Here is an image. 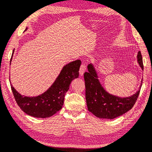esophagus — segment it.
I'll return each mask as SVG.
<instances>
[{
    "label": "esophagus",
    "instance_id": "34e87169",
    "mask_svg": "<svg viewBox=\"0 0 152 152\" xmlns=\"http://www.w3.org/2000/svg\"><path fill=\"white\" fill-rule=\"evenodd\" d=\"M86 64L82 63V64H81V66H80V71H79V72H80V75L82 76L83 74H84V72L86 71Z\"/></svg>",
    "mask_w": 152,
    "mask_h": 152
}]
</instances>
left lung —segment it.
<instances>
[{
  "label": "left lung",
  "mask_w": 152,
  "mask_h": 152,
  "mask_svg": "<svg viewBox=\"0 0 152 152\" xmlns=\"http://www.w3.org/2000/svg\"><path fill=\"white\" fill-rule=\"evenodd\" d=\"M138 61L144 70L140 51L138 53ZM88 72H84L86 99L88 111L99 118L113 119L130 111L137 100L140 90L132 96L121 98L108 94L100 84L92 64L88 66Z\"/></svg>",
  "instance_id": "left-lung-1"
}]
</instances>
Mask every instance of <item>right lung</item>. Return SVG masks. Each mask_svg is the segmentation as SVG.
I'll return each instance as SVG.
<instances>
[{
	"label": "right lung",
	"mask_w": 152,
	"mask_h": 152,
	"mask_svg": "<svg viewBox=\"0 0 152 152\" xmlns=\"http://www.w3.org/2000/svg\"><path fill=\"white\" fill-rule=\"evenodd\" d=\"M80 64L81 61L76 60L65 65L51 87L37 97L21 96L11 85L18 105L26 114L34 117L47 118L55 115L62 107L65 94L69 89L71 82L78 77Z\"/></svg>",
	"instance_id": "1"
}]
</instances>
